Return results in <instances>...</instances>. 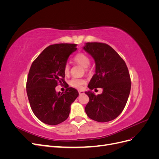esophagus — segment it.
Returning <instances> with one entry per match:
<instances>
[{"instance_id":"1","label":"esophagus","mask_w":159,"mask_h":159,"mask_svg":"<svg viewBox=\"0 0 159 159\" xmlns=\"http://www.w3.org/2000/svg\"><path fill=\"white\" fill-rule=\"evenodd\" d=\"M78 92H79L80 95H81V94H84V91H82V90H79Z\"/></svg>"}]
</instances>
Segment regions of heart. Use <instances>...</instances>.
<instances>
[{"instance_id":"obj_1","label":"heart","mask_w":159,"mask_h":159,"mask_svg":"<svg viewBox=\"0 0 159 159\" xmlns=\"http://www.w3.org/2000/svg\"><path fill=\"white\" fill-rule=\"evenodd\" d=\"M74 60L77 62V63L79 64L80 66L85 68H87L88 67L90 64V59L89 57L83 53H80V54H77L75 57ZM70 71V66L67 64H66L64 67V73L65 74H68ZM85 81L84 79H80V78H72L70 81V84L73 86L74 88L80 89L82 88V86L85 84Z\"/></svg>"}]
</instances>
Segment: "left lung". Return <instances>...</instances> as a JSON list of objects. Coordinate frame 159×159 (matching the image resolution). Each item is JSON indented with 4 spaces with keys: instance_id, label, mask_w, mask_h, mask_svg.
<instances>
[{
    "instance_id": "left-lung-1",
    "label": "left lung",
    "mask_w": 159,
    "mask_h": 159,
    "mask_svg": "<svg viewBox=\"0 0 159 159\" xmlns=\"http://www.w3.org/2000/svg\"><path fill=\"white\" fill-rule=\"evenodd\" d=\"M83 49L95 60V70L85 93L89 101L85 107L88 116L98 122L112 121L123 111L131 91V79L125 62L111 47L99 42L85 43ZM102 88L95 96L92 89Z\"/></svg>"
}]
</instances>
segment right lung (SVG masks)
Masks as SVG:
<instances>
[{
	"instance_id": "obj_1",
	"label": "right lung",
	"mask_w": 159,
	"mask_h": 159,
	"mask_svg": "<svg viewBox=\"0 0 159 159\" xmlns=\"http://www.w3.org/2000/svg\"><path fill=\"white\" fill-rule=\"evenodd\" d=\"M75 44H57L47 47L33 61L28 73L26 92L32 111L44 123L56 125L66 121L71 104L79 95L72 88L56 92L57 84H65L64 67L77 50Z\"/></svg>"
}]
</instances>
